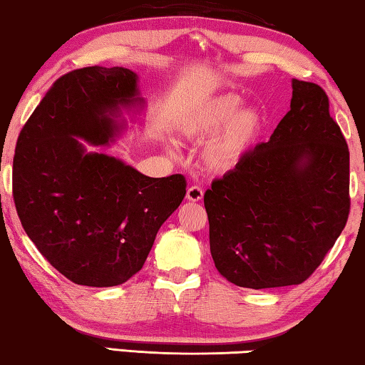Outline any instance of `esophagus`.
Instances as JSON below:
<instances>
[{
  "mask_svg": "<svg viewBox=\"0 0 365 365\" xmlns=\"http://www.w3.org/2000/svg\"><path fill=\"white\" fill-rule=\"evenodd\" d=\"M202 196H204V191L199 186H191L186 192V199H187V201H192V202L201 201Z\"/></svg>",
  "mask_w": 365,
  "mask_h": 365,
  "instance_id": "obj_1",
  "label": "esophagus"
}]
</instances>
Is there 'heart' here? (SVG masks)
Returning <instances> with one entry per match:
<instances>
[{
    "label": "heart",
    "instance_id": "b5f03b06",
    "mask_svg": "<svg viewBox=\"0 0 365 365\" xmlns=\"http://www.w3.org/2000/svg\"><path fill=\"white\" fill-rule=\"evenodd\" d=\"M242 106L244 98L239 94H219L179 119L176 133L182 141H208L201 153V161L209 173L234 171L261 141L266 116L259 108Z\"/></svg>",
    "mask_w": 365,
    "mask_h": 365
}]
</instances>
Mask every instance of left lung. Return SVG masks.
<instances>
[{
	"label": "left lung",
	"mask_w": 365,
	"mask_h": 365,
	"mask_svg": "<svg viewBox=\"0 0 365 365\" xmlns=\"http://www.w3.org/2000/svg\"><path fill=\"white\" fill-rule=\"evenodd\" d=\"M216 269L239 287L301 284L346 227L349 148L321 86L292 79L291 109L204 194Z\"/></svg>",
	"instance_id": "1"
}]
</instances>
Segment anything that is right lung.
Masks as SVG:
<instances>
[{
  "instance_id": "obj_1",
  "label": "right lung",
  "mask_w": 365,
  "mask_h": 365,
  "mask_svg": "<svg viewBox=\"0 0 365 365\" xmlns=\"http://www.w3.org/2000/svg\"><path fill=\"white\" fill-rule=\"evenodd\" d=\"M138 74L89 66L53 84L19 133L13 197L28 237L74 284L113 287L141 271L163 222L186 196L181 174L149 178L88 151L116 141L143 111Z\"/></svg>"
}]
</instances>
